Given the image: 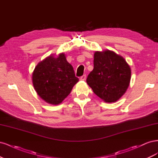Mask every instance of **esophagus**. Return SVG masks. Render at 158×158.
I'll return each instance as SVG.
<instances>
[{"instance_id":"obj_1","label":"esophagus","mask_w":158,"mask_h":158,"mask_svg":"<svg viewBox=\"0 0 158 158\" xmlns=\"http://www.w3.org/2000/svg\"><path fill=\"white\" fill-rule=\"evenodd\" d=\"M85 78H86V76H85V75H83V76H81V77H80V80H82V81H84V80H85Z\"/></svg>"}]
</instances>
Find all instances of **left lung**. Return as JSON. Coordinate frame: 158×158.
<instances>
[{
    "label": "left lung",
    "instance_id": "8db88e82",
    "mask_svg": "<svg viewBox=\"0 0 158 158\" xmlns=\"http://www.w3.org/2000/svg\"><path fill=\"white\" fill-rule=\"evenodd\" d=\"M94 58V69L88 76L87 84L105 102H117L130 84V66L122 56L110 50L95 51Z\"/></svg>",
    "mask_w": 158,
    "mask_h": 158
}]
</instances>
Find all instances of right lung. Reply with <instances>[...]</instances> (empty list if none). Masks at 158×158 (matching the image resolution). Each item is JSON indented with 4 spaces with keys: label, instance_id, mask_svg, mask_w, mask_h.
Masks as SVG:
<instances>
[{
    "label": "right lung",
    "instance_id": "right-lung-1",
    "mask_svg": "<svg viewBox=\"0 0 158 158\" xmlns=\"http://www.w3.org/2000/svg\"><path fill=\"white\" fill-rule=\"evenodd\" d=\"M73 66L64 53L53 55L40 62L32 73V82L38 95L47 103L59 105L70 94L78 82Z\"/></svg>",
    "mask_w": 158,
    "mask_h": 158
}]
</instances>
